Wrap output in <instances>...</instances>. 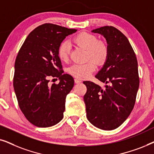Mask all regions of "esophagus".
<instances>
[{
	"label": "esophagus",
	"instance_id": "1",
	"mask_svg": "<svg viewBox=\"0 0 154 154\" xmlns=\"http://www.w3.org/2000/svg\"><path fill=\"white\" fill-rule=\"evenodd\" d=\"M74 81H75V83H76V84L81 83V80H79V79H75Z\"/></svg>",
	"mask_w": 154,
	"mask_h": 154
}]
</instances>
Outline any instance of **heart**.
Returning a JSON list of instances; mask_svg holds the SVG:
<instances>
[{
	"mask_svg": "<svg viewBox=\"0 0 154 154\" xmlns=\"http://www.w3.org/2000/svg\"><path fill=\"white\" fill-rule=\"evenodd\" d=\"M75 45L86 50L87 60H93L99 65L104 64L109 57V48L104 42L98 41L95 35L88 32H81L73 38ZM70 43L63 41L59 45L57 54L62 62H67L70 56ZM90 60L84 64H75L68 69L69 73L76 79H84L89 77L96 69V64Z\"/></svg>",
	"mask_w": 154,
	"mask_h": 154,
	"instance_id": "1",
	"label": "heart"
}]
</instances>
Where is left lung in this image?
I'll use <instances>...</instances> for the list:
<instances>
[{
    "label": "left lung",
    "instance_id": "left-lung-1",
    "mask_svg": "<svg viewBox=\"0 0 154 154\" xmlns=\"http://www.w3.org/2000/svg\"><path fill=\"white\" fill-rule=\"evenodd\" d=\"M104 35L109 48V57L95 75L106 83L101 88L91 81H84L87 119L100 129L112 130L128 119L135 104L140 85L137 60L127 37L111 26L94 29Z\"/></svg>",
    "mask_w": 154,
    "mask_h": 154
}]
</instances>
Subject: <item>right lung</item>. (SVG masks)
<instances>
[{
	"mask_svg": "<svg viewBox=\"0 0 154 154\" xmlns=\"http://www.w3.org/2000/svg\"><path fill=\"white\" fill-rule=\"evenodd\" d=\"M76 31L50 23L40 25L29 33L17 55L14 90L23 114L37 127H51L64 116L74 80L64 73L57 50L66 36ZM51 78H59L60 83L50 85Z\"/></svg>",
	"mask_w": 154,
	"mask_h": 154,
	"instance_id": "add662e5",
	"label": "right lung"
}]
</instances>
